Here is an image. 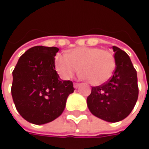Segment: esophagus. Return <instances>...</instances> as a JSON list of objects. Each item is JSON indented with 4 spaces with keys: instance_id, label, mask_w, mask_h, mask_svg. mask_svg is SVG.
Wrapping results in <instances>:
<instances>
[{
    "instance_id": "obj_1",
    "label": "esophagus",
    "mask_w": 149,
    "mask_h": 149,
    "mask_svg": "<svg viewBox=\"0 0 149 149\" xmlns=\"http://www.w3.org/2000/svg\"><path fill=\"white\" fill-rule=\"evenodd\" d=\"M79 84L74 83V89H78V88H79Z\"/></svg>"
}]
</instances>
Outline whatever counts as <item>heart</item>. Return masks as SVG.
<instances>
[{"label":"heart","instance_id":"obj_1","mask_svg":"<svg viewBox=\"0 0 149 149\" xmlns=\"http://www.w3.org/2000/svg\"><path fill=\"white\" fill-rule=\"evenodd\" d=\"M55 69L60 77L70 79L79 70L81 77L93 85H100L110 78L114 69L111 53L99 48L79 47L65 55H57Z\"/></svg>","mask_w":149,"mask_h":149}]
</instances>
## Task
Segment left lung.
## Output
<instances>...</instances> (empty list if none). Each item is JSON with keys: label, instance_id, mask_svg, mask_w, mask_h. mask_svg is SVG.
Returning <instances> with one entry per match:
<instances>
[{"label": "left lung", "instance_id": "left-lung-1", "mask_svg": "<svg viewBox=\"0 0 149 149\" xmlns=\"http://www.w3.org/2000/svg\"><path fill=\"white\" fill-rule=\"evenodd\" d=\"M114 52L115 70L105 84L92 87L87 98L89 111L106 122L116 123L128 117L139 97L137 72L126 52L116 46Z\"/></svg>", "mask_w": 149, "mask_h": 149}]
</instances>
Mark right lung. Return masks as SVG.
I'll return each instance as SVG.
<instances>
[{"mask_svg": "<svg viewBox=\"0 0 149 149\" xmlns=\"http://www.w3.org/2000/svg\"><path fill=\"white\" fill-rule=\"evenodd\" d=\"M59 49L42 45L26 50L12 72L11 95L21 117L34 124L54 120L65 110L73 82L61 79L55 70Z\"/></svg>", "mask_w": 149, "mask_h": 149, "instance_id": "1", "label": "right lung"}]
</instances>
